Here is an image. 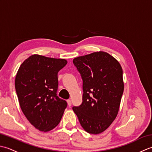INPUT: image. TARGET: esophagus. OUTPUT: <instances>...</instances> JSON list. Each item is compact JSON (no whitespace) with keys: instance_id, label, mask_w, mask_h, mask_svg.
<instances>
[{"instance_id":"esophagus-1","label":"esophagus","mask_w":152,"mask_h":152,"mask_svg":"<svg viewBox=\"0 0 152 152\" xmlns=\"http://www.w3.org/2000/svg\"><path fill=\"white\" fill-rule=\"evenodd\" d=\"M67 103H68V105H69V106H70L71 104H72V102H71V100L70 99H68L67 100Z\"/></svg>"}]
</instances>
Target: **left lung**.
I'll use <instances>...</instances> for the list:
<instances>
[{"label": "left lung", "mask_w": 152, "mask_h": 152, "mask_svg": "<svg viewBox=\"0 0 152 152\" xmlns=\"http://www.w3.org/2000/svg\"><path fill=\"white\" fill-rule=\"evenodd\" d=\"M73 63L83 81L82 102L73 111L86 131L101 133L118 115L124 90L122 68L104 51L74 58Z\"/></svg>", "instance_id": "8db88e82"}]
</instances>
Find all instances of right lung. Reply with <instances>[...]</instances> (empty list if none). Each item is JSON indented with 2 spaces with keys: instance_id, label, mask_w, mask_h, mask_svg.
I'll return each instance as SVG.
<instances>
[{
  "instance_id": "1",
  "label": "right lung",
  "mask_w": 152,
  "mask_h": 152,
  "mask_svg": "<svg viewBox=\"0 0 152 152\" xmlns=\"http://www.w3.org/2000/svg\"><path fill=\"white\" fill-rule=\"evenodd\" d=\"M67 61L33 55L23 63L15 80L21 110L39 131L52 130L59 124L67 102L57 96L59 71Z\"/></svg>"
}]
</instances>
